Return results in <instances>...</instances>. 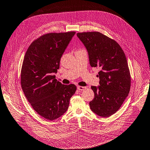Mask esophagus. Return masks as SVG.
Returning <instances> with one entry per match:
<instances>
[{"instance_id": "34e87169", "label": "esophagus", "mask_w": 150, "mask_h": 150, "mask_svg": "<svg viewBox=\"0 0 150 150\" xmlns=\"http://www.w3.org/2000/svg\"><path fill=\"white\" fill-rule=\"evenodd\" d=\"M86 87H84V86H77V89L79 90H84L86 89Z\"/></svg>"}]
</instances>
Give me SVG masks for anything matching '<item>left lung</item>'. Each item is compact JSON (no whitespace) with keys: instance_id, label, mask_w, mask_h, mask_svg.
<instances>
[{"instance_id":"left-lung-1","label":"left lung","mask_w":150,"mask_h":150,"mask_svg":"<svg viewBox=\"0 0 150 150\" xmlns=\"http://www.w3.org/2000/svg\"><path fill=\"white\" fill-rule=\"evenodd\" d=\"M88 52L90 66L99 69V84L92 86L94 98L90 109L109 117L121 107L131 88V75L125 54L115 40L99 32L77 33Z\"/></svg>"}]
</instances>
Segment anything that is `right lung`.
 Masks as SVG:
<instances>
[{
  "mask_svg": "<svg viewBox=\"0 0 150 150\" xmlns=\"http://www.w3.org/2000/svg\"><path fill=\"white\" fill-rule=\"evenodd\" d=\"M75 32L48 33L28 47L23 62L21 84L23 92L36 112L54 120L66 112L77 87L64 85L55 79L60 58Z\"/></svg>",
  "mask_w": 150,
  "mask_h": 150,
  "instance_id": "right-lung-1",
  "label": "right lung"
}]
</instances>
